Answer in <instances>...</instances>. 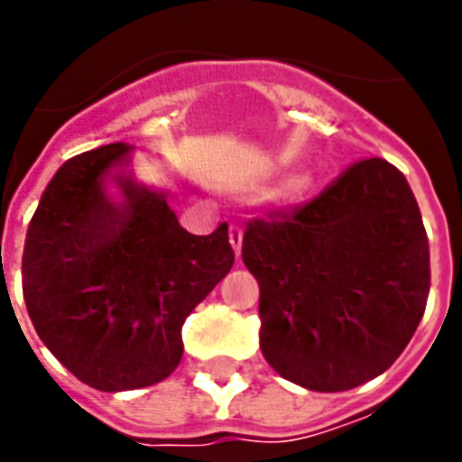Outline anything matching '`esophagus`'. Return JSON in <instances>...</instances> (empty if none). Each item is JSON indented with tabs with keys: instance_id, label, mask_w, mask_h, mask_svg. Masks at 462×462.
Returning <instances> with one entry per match:
<instances>
[{
	"instance_id": "obj_1",
	"label": "esophagus",
	"mask_w": 462,
	"mask_h": 462,
	"mask_svg": "<svg viewBox=\"0 0 462 462\" xmlns=\"http://www.w3.org/2000/svg\"><path fill=\"white\" fill-rule=\"evenodd\" d=\"M230 245L235 254L242 252V225L239 223H230Z\"/></svg>"
}]
</instances>
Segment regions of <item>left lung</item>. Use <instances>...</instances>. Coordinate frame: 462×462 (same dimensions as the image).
Returning a JSON list of instances; mask_svg holds the SVG:
<instances>
[{"instance_id":"8db88e82","label":"left lung","mask_w":462,"mask_h":462,"mask_svg":"<svg viewBox=\"0 0 462 462\" xmlns=\"http://www.w3.org/2000/svg\"><path fill=\"white\" fill-rule=\"evenodd\" d=\"M261 350L282 379L321 393L372 381L401 357L430 295V239L405 174L383 158L321 194L246 223Z\"/></svg>"}]
</instances>
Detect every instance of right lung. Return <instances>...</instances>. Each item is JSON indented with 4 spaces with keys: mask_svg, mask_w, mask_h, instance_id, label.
I'll use <instances>...</instances> for the list:
<instances>
[{
    "mask_svg": "<svg viewBox=\"0 0 462 462\" xmlns=\"http://www.w3.org/2000/svg\"><path fill=\"white\" fill-rule=\"evenodd\" d=\"M125 143L57 170L28 225L23 297L54 357L97 391L153 386L177 369L181 326L235 263L227 223L210 235L180 225L167 196L117 174Z\"/></svg>",
    "mask_w": 462,
    "mask_h": 462,
    "instance_id": "obj_1",
    "label": "right lung"
}]
</instances>
